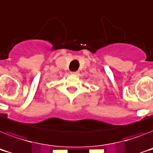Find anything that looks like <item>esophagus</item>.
Returning a JSON list of instances; mask_svg holds the SVG:
<instances>
[{
	"label": "esophagus",
	"mask_w": 153,
	"mask_h": 153,
	"mask_svg": "<svg viewBox=\"0 0 153 153\" xmlns=\"http://www.w3.org/2000/svg\"><path fill=\"white\" fill-rule=\"evenodd\" d=\"M79 71H72V72H71V74H75V75H76V74H79Z\"/></svg>",
	"instance_id": "34e87169"
}]
</instances>
